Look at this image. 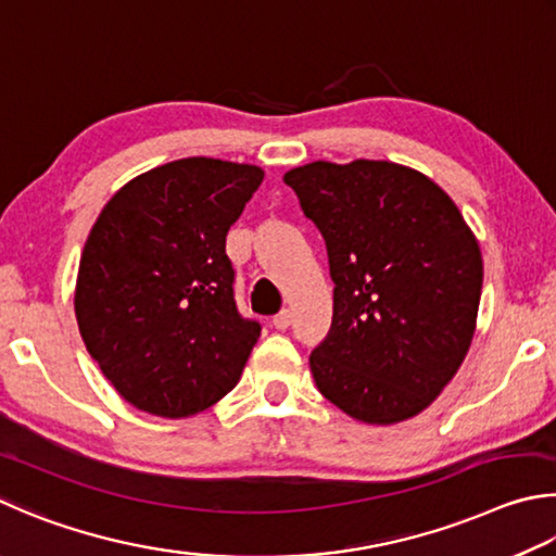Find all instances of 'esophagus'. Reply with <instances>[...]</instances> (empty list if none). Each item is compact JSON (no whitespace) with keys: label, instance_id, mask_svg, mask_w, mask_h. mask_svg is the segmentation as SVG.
I'll return each instance as SVG.
<instances>
[{"label":"esophagus","instance_id":"1","mask_svg":"<svg viewBox=\"0 0 556 556\" xmlns=\"http://www.w3.org/2000/svg\"><path fill=\"white\" fill-rule=\"evenodd\" d=\"M290 323H293V315H290V309H280V313L273 317V325H276V329H288Z\"/></svg>","mask_w":556,"mask_h":556}]
</instances>
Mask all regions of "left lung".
Here are the masks:
<instances>
[{
    "label": "left lung",
    "mask_w": 556,
    "mask_h": 556,
    "mask_svg": "<svg viewBox=\"0 0 556 556\" xmlns=\"http://www.w3.org/2000/svg\"><path fill=\"white\" fill-rule=\"evenodd\" d=\"M283 180L334 280L332 327L309 354L319 393L368 425L422 413L459 371L481 303V249L459 207L391 161H315Z\"/></svg>",
    "instance_id": "8db88e82"
}]
</instances>
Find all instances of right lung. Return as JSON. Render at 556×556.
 Instances as JSON below:
<instances>
[{
	"mask_svg": "<svg viewBox=\"0 0 556 556\" xmlns=\"http://www.w3.org/2000/svg\"><path fill=\"white\" fill-rule=\"evenodd\" d=\"M261 180L256 165L180 159L126 182L97 217L75 317L106 381L139 410L188 417L239 383L261 325L237 309L227 231Z\"/></svg>",
	"mask_w": 556,
	"mask_h": 556,
	"instance_id": "obj_1",
	"label": "right lung"
}]
</instances>
